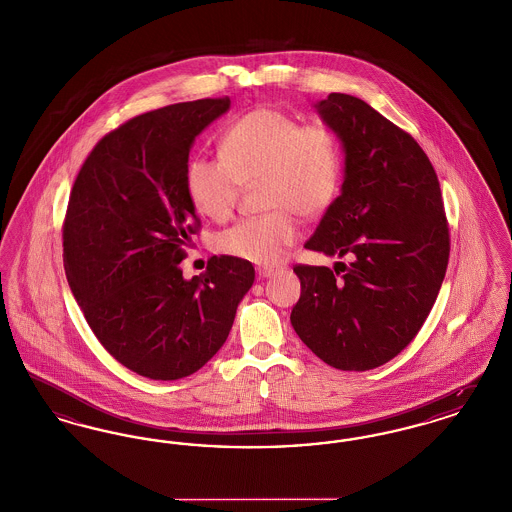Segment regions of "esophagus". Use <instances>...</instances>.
I'll return each instance as SVG.
<instances>
[{
	"label": "esophagus",
	"mask_w": 512,
	"mask_h": 512,
	"mask_svg": "<svg viewBox=\"0 0 512 512\" xmlns=\"http://www.w3.org/2000/svg\"><path fill=\"white\" fill-rule=\"evenodd\" d=\"M280 270H284L282 265H265V267L257 268V272H259V276H261V278L274 276V274H276V272H280Z\"/></svg>",
	"instance_id": "34e87169"
}]
</instances>
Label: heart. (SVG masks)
<instances>
[{"label": "heart", "instance_id": "1", "mask_svg": "<svg viewBox=\"0 0 512 512\" xmlns=\"http://www.w3.org/2000/svg\"><path fill=\"white\" fill-rule=\"evenodd\" d=\"M220 153L222 159L194 157L186 167L195 209L230 219L244 186L265 180L263 207L270 211L220 232L217 249L228 257L259 265L280 261L299 238L293 213L317 219L340 192V140L326 122L299 124L280 109L257 107L224 130Z\"/></svg>", "mask_w": 512, "mask_h": 512}]
</instances>
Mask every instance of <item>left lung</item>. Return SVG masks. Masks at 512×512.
Listing matches in <instances>:
<instances>
[{
	"label": "left lung",
	"instance_id": "obj_1",
	"mask_svg": "<svg viewBox=\"0 0 512 512\" xmlns=\"http://www.w3.org/2000/svg\"><path fill=\"white\" fill-rule=\"evenodd\" d=\"M317 109L345 147V180L305 247L353 263L295 265L290 320L326 365L363 372L399 355L426 322L449 263V222L438 174L409 132L347 94Z\"/></svg>",
	"mask_w": 512,
	"mask_h": 512
}]
</instances>
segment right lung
<instances>
[{"label": "right lung", "mask_w": 512, "mask_h": 512, "mask_svg": "<svg viewBox=\"0 0 512 512\" xmlns=\"http://www.w3.org/2000/svg\"><path fill=\"white\" fill-rule=\"evenodd\" d=\"M230 98L174 103L105 134L74 180L63 220L69 286L99 343L151 380H178L228 338L255 280L249 261L220 255L192 280L178 268L201 230L186 190L195 136Z\"/></svg>", "instance_id": "1"}]
</instances>
